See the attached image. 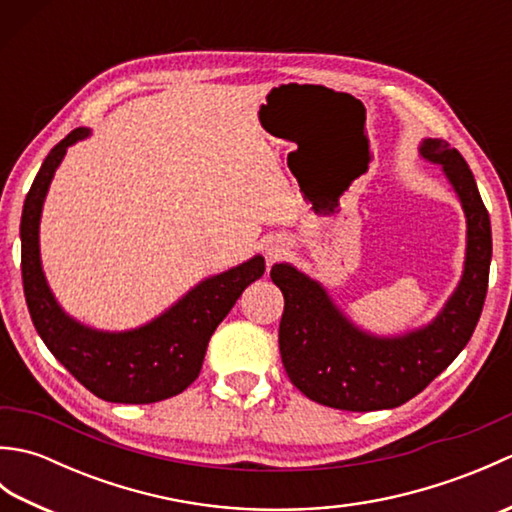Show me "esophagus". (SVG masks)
I'll use <instances>...</instances> for the list:
<instances>
[{
	"label": "esophagus",
	"mask_w": 512,
	"mask_h": 512,
	"mask_svg": "<svg viewBox=\"0 0 512 512\" xmlns=\"http://www.w3.org/2000/svg\"><path fill=\"white\" fill-rule=\"evenodd\" d=\"M264 253L268 257V262H275V259H279L281 255H286V242L277 235L268 237L264 242Z\"/></svg>",
	"instance_id": "obj_1"
}]
</instances>
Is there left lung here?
Segmentation results:
<instances>
[{
	"mask_svg": "<svg viewBox=\"0 0 512 512\" xmlns=\"http://www.w3.org/2000/svg\"><path fill=\"white\" fill-rule=\"evenodd\" d=\"M418 151L440 167L466 217L462 277L429 323L374 334L347 317L321 281L292 264L270 268V279L284 292L281 361L292 385L319 405L345 411L400 407L453 363L480 321L493 255L488 211L458 149L447 140L422 138Z\"/></svg>",
	"mask_w": 512,
	"mask_h": 512,
	"instance_id": "obj_1",
	"label": "left lung"
}]
</instances>
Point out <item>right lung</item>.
Masks as SVG:
<instances>
[{"mask_svg": "<svg viewBox=\"0 0 512 512\" xmlns=\"http://www.w3.org/2000/svg\"><path fill=\"white\" fill-rule=\"evenodd\" d=\"M92 136L76 127L43 160L21 213V277L32 323L54 358L94 396L123 405H147L180 394L198 378L211 334L246 286L264 275L266 262H246L204 277L191 290L132 330H96L76 321L54 297L41 264L39 224L54 173L68 147Z\"/></svg>", "mask_w": 512, "mask_h": 512, "instance_id": "add662e5", "label": "right lung"}]
</instances>
